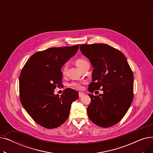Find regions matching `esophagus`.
Listing matches in <instances>:
<instances>
[{
  "label": "esophagus",
  "instance_id": "34e87169",
  "mask_svg": "<svg viewBox=\"0 0 153 153\" xmlns=\"http://www.w3.org/2000/svg\"><path fill=\"white\" fill-rule=\"evenodd\" d=\"M84 95V94L83 93V92H79V97H82V96Z\"/></svg>",
  "mask_w": 153,
  "mask_h": 153
}]
</instances>
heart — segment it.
<instances>
[{"label": "heart", "mask_w": 153, "mask_h": 153, "mask_svg": "<svg viewBox=\"0 0 153 153\" xmlns=\"http://www.w3.org/2000/svg\"><path fill=\"white\" fill-rule=\"evenodd\" d=\"M75 63H76V65L80 69H82L86 65H89V62L84 59H78L76 61ZM66 70H67V66H64L62 69V72L64 74L66 73ZM71 86H72V87L76 88V89H82V84L80 82H72V84H71Z\"/></svg>", "instance_id": "b5f03b06"}]
</instances>
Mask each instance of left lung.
Segmentation results:
<instances>
[{"label":"left lung","instance_id":"left-lung-1","mask_svg":"<svg viewBox=\"0 0 153 153\" xmlns=\"http://www.w3.org/2000/svg\"><path fill=\"white\" fill-rule=\"evenodd\" d=\"M81 53L94 68L88 90L103 91L102 94H89L91 102L87 111L95 125L108 128L125 116L133 99V74L125 55L108 45H81Z\"/></svg>","mask_w":153,"mask_h":153}]
</instances>
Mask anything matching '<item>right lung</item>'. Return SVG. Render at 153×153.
I'll return each mask as SVG.
<instances>
[{
	"label": "right lung",
	"instance_id": "right-lung-1",
	"mask_svg": "<svg viewBox=\"0 0 153 153\" xmlns=\"http://www.w3.org/2000/svg\"><path fill=\"white\" fill-rule=\"evenodd\" d=\"M79 46L38 51L28 59L21 71L19 92L22 105L36 123L48 129L65 122L71 103L79 98V93L70 88L61 96L54 94L56 87L62 84L61 68L77 53Z\"/></svg>",
	"mask_w": 153,
	"mask_h": 153
}]
</instances>
